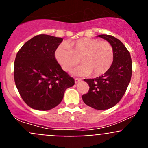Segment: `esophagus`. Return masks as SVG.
I'll list each match as a JSON object with an SVG mask.
<instances>
[{
	"instance_id": "1",
	"label": "esophagus",
	"mask_w": 148,
	"mask_h": 148,
	"mask_svg": "<svg viewBox=\"0 0 148 148\" xmlns=\"http://www.w3.org/2000/svg\"><path fill=\"white\" fill-rule=\"evenodd\" d=\"M81 80H82V79H80V78H74V82H75V83L79 82L81 81Z\"/></svg>"
}]
</instances>
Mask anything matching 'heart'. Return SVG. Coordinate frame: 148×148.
<instances>
[{"label": "heart", "instance_id": "1", "mask_svg": "<svg viewBox=\"0 0 148 148\" xmlns=\"http://www.w3.org/2000/svg\"><path fill=\"white\" fill-rule=\"evenodd\" d=\"M54 56L64 71H70L80 59L83 65L74 71L79 75L94 76L104 74L110 69L114 59V49L107 41L82 38L69 44H62L56 49Z\"/></svg>", "mask_w": 148, "mask_h": 148}]
</instances>
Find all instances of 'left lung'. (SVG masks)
I'll return each instance as SVG.
<instances>
[{"label": "left lung", "mask_w": 148, "mask_h": 148, "mask_svg": "<svg viewBox=\"0 0 148 148\" xmlns=\"http://www.w3.org/2000/svg\"><path fill=\"white\" fill-rule=\"evenodd\" d=\"M107 40L114 49L111 66L104 74L92 79H84L89 89L82 95L84 102L94 109L104 110L117 104L127 90L132 73L130 53L119 39L110 35H99Z\"/></svg>", "instance_id": "1"}]
</instances>
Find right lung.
I'll return each instance as SVG.
<instances>
[{
	"mask_svg": "<svg viewBox=\"0 0 148 148\" xmlns=\"http://www.w3.org/2000/svg\"><path fill=\"white\" fill-rule=\"evenodd\" d=\"M62 38L40 34L25 43L16 54L14 81L25 103L38 110H49L60 104L66 89L74 79L62 70L54 52Z\"/></svg>",
	"mask_w": 148,
	"mask_h": 148,
	"instance_id": "1",
	"label": "right lung"
}]
</instances>
